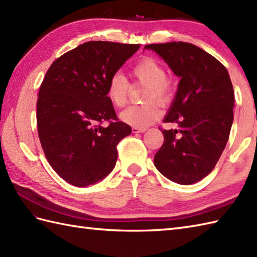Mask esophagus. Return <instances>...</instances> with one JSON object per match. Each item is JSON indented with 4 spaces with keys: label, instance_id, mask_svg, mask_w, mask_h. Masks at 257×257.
I'll use <instances>...</instances> for the list:
<instances>
[{
    "label": "esophagus",
    "instance_id": "obj_1",
    "mask_svg": "<svg viewBox=\"0 0 257 257\" xmlns=\"http://www.w3.org/2000/svg\"><path fill=\"white\" fill-rule=\"evenodd\" d=\"M147 128H139V127H134L133 128V133L134 134H139V133H145Z\"/></svg>",
    "mask_w": 257,
    "mask_h": 257
}]
</instances>
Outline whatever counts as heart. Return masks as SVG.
I'll use <instances>...</instances> for the list:
<instances>
[{"label": "heart", "instance_id": "obj_1", "mask_svg": "<svg viewBox=\"0 0 257 257\" xmlns=\"http://www.w3.org/2000/svg\"><path fill=\"white\" fill-rule=\"evenodd\" d=\"M130 76L134 84L146 86L143 100L144 105L130 106L120 112V119L133 127L146 128L156 122L161 116L159 105H170L177 92L174 80L167 76L165 65L156 58L146 56L136 63ZM108 99L116 108H122L128 101L129 84L119 73L109 77L106 86Z\"/></svg>", "mask_w": 257, "mask_h": 257}]
</instances>
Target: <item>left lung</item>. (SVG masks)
Segmentation results:
<instances>
[{
    "label": "left lung",
    "mask_w": 257,
    "mask_h": 257,
    "mask_svg": "<svg viewBox=\"0 0 257 257\" xmlns=\"http://www.w3.org/2000/svg\"><path fill=\"white\" fill-rule=\"evenodd\" d=\"M181 77L165 122L179 128H160L165 137L155 155V166L180 184L206 177L219 161L233 123L234 90L224 65L202 48L185 42L149 44Z\"/></svg>",
    "instance_id": "1"
}]
</instances>
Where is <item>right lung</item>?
Instances as JSON below:
<instances>
[{"mask_svg": "<svg viewBox=\"0 0 257 257\" xmlns=\"http://www.w3.org/2000/svg\"><path fill=\"white\" fill-rule=\"evenodd\" d=\"M139 47L86 42L46 72L36 102L38 138L48 163L68 183L94 184L116 166L117 145L132 127L118 119L106 86Z\"/></svg>", "mask_w": 257, "mask_h": 257, "instance_id": "add662e5", "label": "right lung"}]
</instances>
